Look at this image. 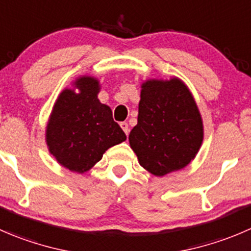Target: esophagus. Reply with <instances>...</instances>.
I'll list each match as a JSON object with an SVG mask.
<instances>
[{"mask_svg":"<svg viewBox=\"0 0 251 251\" xmlns=\"http://www.w3.org/2000/svg\"><path fill=\"white\" fill-rule=\"evenodd\" d=\"M120 126H121V128H123V130H124V132L126 133V136H127L128 132H130V128H128L127 123H125V121H124V123L120 124Z\"/></svg>","mask_w":251,"mask_h":251,"instance_id":"1","label":"esophagus"}]
</instances>
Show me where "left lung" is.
Returning <instances> with one entry per match:
<instances>
[{
    "mask_svg": "<svg viewBox=\"0 0 251 251\" xmlns=\"http://www.w3.org/2000/svg\"><path fill=\"white\" fill-rule=\"evenodd\" d=\"M202 137L200 113L181 81L143 84L137 125L128 141L145 169L155 176L181 169L194 159Z\"/></svg>",
    "mask_w": 251,
    "mask_h": 251,
    "instance_id": "obj_1",
    "label": "left lung"
}]
</instances>
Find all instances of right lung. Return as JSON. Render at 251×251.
Returning <instances> with one entry per match:
<instances>
[{
	"label": "right lung",
	"mask_w": 251,
	"mask_h": 251,
	"mask_svg": "<svg viewBox=\"0 0 251 251\" xmlns=\"http://www.w3.org/2000/svg\"><path fill=\"white\" fill-rule=\"evenodd\" d=\"M79 93L65 89L58 97L46 130L51 154L67 169L84 173L101 159L108 148L126 140L110 108L97 98L98 81L82 77Z\"/></svg>",
	"instance_id": "right-lung-1"
}]
</instances>
